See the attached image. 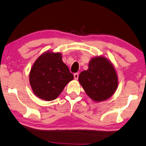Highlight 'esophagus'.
Here are the masks:
<instances>
[{
  "label": "esophagus",
  "mask_w": 146,
  "mask_h": 146,
  "mask_svg": "<svg viewBox=\"0 0 146 146\" xmlns=\"http://www.w3.org/2000/svg\"><path fill=\"white\" fill-rule=\"evenodd\" d=\"M74 79L76 80H77L78 79V77H79V74L78 73H75L74 74Z\"/></svg>",
  "instance_id": "obj_1"
}]
</instances>
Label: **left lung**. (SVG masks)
Returning a JSON list of instances; mask_svg holds the SVG:
<instances>
[{
  "label": "left lung",
  "mask_w": 146,
  "mask_h": 146,
  "mask_svg": "<svg viewBox=\"0 0 146 146\" xmlns=\"http://www.w3.org/2000/svg\"><path fill=\"white\" fill-rule=\"evenodd\" d=\"M78 80L86 94L96 102L109 99L118 86V78L114 66L104 56L92 59L88 70L81 72Z\"/></svg>",
  "instance_id": "8db88e82"
}]
</instances>
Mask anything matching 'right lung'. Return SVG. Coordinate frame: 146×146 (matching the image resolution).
Wrapping results in <instances>:
<instances>
[{
    "instance_id": "obj_1",
    "label": "right lung",
    "mask_w": 146,
    "mask_h": 146,
    "mask_svg": "<svg viewBox=\"0 0 146 146\" xmlns=\"http://www.w3.org/2000/svg\"><path fill=\"white\" fill-rule=\"evenodd\" d=\"M74 76L63 62L60 52L47 51L38 58L29 73L33 92L45 101L58 98Z\"/></svg>"
}]
</instances>
